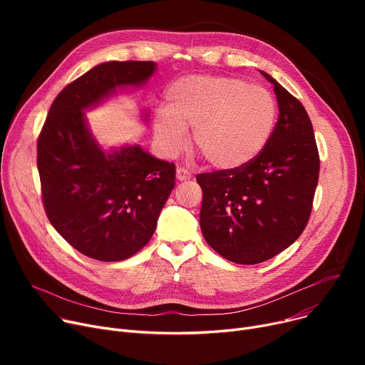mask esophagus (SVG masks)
<instances>
[{"mask_svg": "<svg viewBox=\"0 0 365 365\" xmlns=\"http://www.w3.org/2000/svg\"><path fill=\"white\" fill-rule=\"evenodd\" d=\"M190 178H192V175L186 170V168H178L176 170V179L179 182H185V180H189Z\"/></svg>", "mask_w": 365, "mask_h": 365, "instance_id": "esophagus-1", "label": "esophagus"}]
</instances>
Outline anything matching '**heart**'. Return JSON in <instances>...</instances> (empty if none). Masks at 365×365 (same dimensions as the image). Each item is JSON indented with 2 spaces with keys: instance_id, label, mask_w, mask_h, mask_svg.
<instances>
[{
  "instance_id": "1",
  "label": "heart",
  "mask_w": 365,
  "mask_h": 365,
  "mask_svg": "<svg viewBox=\"0 0 365 365\" xmlns=\"http://www.w3.org/2000/svg\"><path fill=\"white\" fill-rule=\"evenodd\" d=\"M275 120L277 105L267 90L231 76L190 75L167 88L153 131L167 152L176 153L185 146L183 130L192 128V148L207 164L234 170L259 155Z\"/></svg>"
}]
</instances>
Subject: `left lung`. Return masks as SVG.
Masks as SVG:
<instances>
[{"label": "left lung", "mask_w": 365, "mask_h": 365, "mask_svg": "<svg viewBox=\"0 0 365 365\" xmlns=\"http://www.w3.org/2000/svg\"><path fill=\"white\" fill-rule=\"evenodd\" d=\"M279 117L266 146L234 170L201 173V231L226 260L256 264L292 245L308 225L319 155L308 112L271 75Z\"/></svg>", "instance_id": "left-lung-1"}]
</instances>
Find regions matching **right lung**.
Returning <instances> with one entry per match:
<instances>
[{"instance_id":"obj_1","label":"right lung","mask_w":365,"mask_h":365,"mask_svg":"<svg viewBox=\"0 0 365 365\" xmlns=\"http://www.w3.org/2000/svg\"><path fill=\"white\" fill-rule=\"evenodd\" d=\"M153 71L155 63L139 61L94 66L57 94L38 136L46 215L75 250L96 260H125L149 242L176 168L140 146L103 150L83 110L118 87L145 84Z\"/></svg>"}]
</instances>
